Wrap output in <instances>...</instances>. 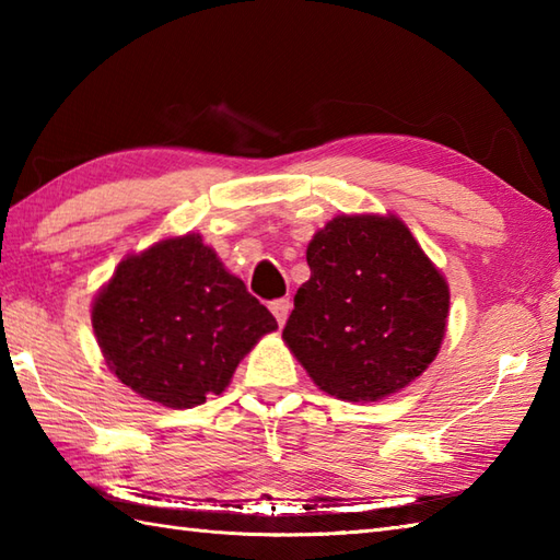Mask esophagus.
<instances>
[{
	"label": "esophagus",
	"mask_w": 560,
	"mask_h": 560,
	"mask_svg": "<svg viewBox=\"0 0 560 560\" xmlns=\"http://www.w3.org/2000/svg\"><path fill=\"white\" fill-rule=\"evenodd\" d=\"M269 311L271 315L277 317V323L283 325L289 319V313H291V301L289 299H279V301H271L269 303Z\"/></svg>",
	"instance_id": "obj_1"
}]
</instances>
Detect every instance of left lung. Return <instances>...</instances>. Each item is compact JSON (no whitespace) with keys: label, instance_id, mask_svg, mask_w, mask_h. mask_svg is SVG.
I'll return each instance as SVG.
<instances>
[{"label":"left lung","instance_id":"1","mask_svg":"<svg viewBox=\"0 0 560 560\" xmlns=\"http://www.w3.org/2000/svg\"><path fill=\"white\" fill-rule=\"evenodd\" d=\"M307 267L283 341L319 389L375 401L431 365L450 291L397 217L331 219L307 245Z\"/></svg>","mask_w":560,"mask_h":560}]
</instances>
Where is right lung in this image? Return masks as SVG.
I'll return each instance as SVG.
<instances>
[{
    "label": "right lung",
    "mask_w": 560,
    "mask_h": 560,
    "mask_svg": "<svg viewBox=\"0 0 560 560\" xmlns=\"http://www.w3.org/2000/svg\"><path fill=\"white\" fill-rule=\"evenodd\" d=\"M91 319L110 371L171 409L221 395L243 355L277 329L197 233L120 261Z\"/></svg>",
    "instance_id": "obj_1"
}]
</instances>
